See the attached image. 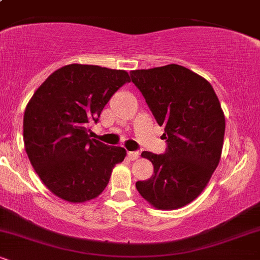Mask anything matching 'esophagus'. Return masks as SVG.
Returning a JSON list of instances; mask_svg holds the SVG:
<instances>
[{"label": "esophagus", "instance_id": "34e87169", "mask_svg": "<svg viewBox=\"0 0 260 260\" xmlns=\"http://www.w3.org/2000/svg\"><path fill=\"white\" fill-rule=\"evenodd\" d=\"M127 156L131 161H134V160H137L139 157V153H138V151H128Z\"/></svg>", "mask_w": 260, "mask_h": 260}]
</instances>
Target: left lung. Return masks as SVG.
I'll return each mask as SVG.
<instances>
[{"label": "left lung", "mask_w": 260, "mask_h": 260, "mask_svg": "<svg viewBox=\"0 0 260 260\" xmlns=\"http://www.w3.org/2000/svg\"><path fill=\"white\" fill-rule=\"evenodd\" d=\"M144 96L168 148L164 154L143 151L154 174L136 183L154 208L172 210L203 192L221 157L225 116L213 86L183 66L168 64L131 72Z\"/></svg>", "instance_id": "8db88e82"}]
</instances>
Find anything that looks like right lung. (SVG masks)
Wrapping results in <instances>:
<instances>
[{
    "label": "right lung",
    "instance_id": "obj_1",
    "mask_svg": "<svg viewBox=\"0 0 260 260\" xmlns=\"http://www.w3.org/2000/svg\"><path fill=\"white\" fill-rule=\"evenodd\" d=\"M126 71L72 63L55 71L25 107L23 139L30 164L58 198L84 203L105 189L112 169L126 156L121 147L90 139L89 123L122 85Z\"/></svg>",
    "mask_w": 260,
    "mask_h": 260
}]
</instances>
